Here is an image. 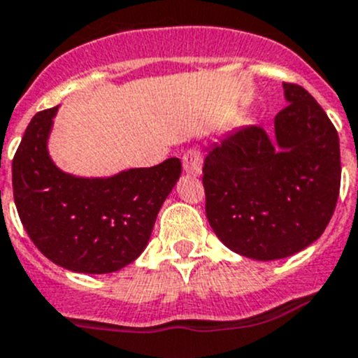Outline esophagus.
I'll use <instances>...</instances> for the list:
<instances>
[{"label":"esophagus","mask_w":358,"mask_h":358,"mask_svg":"<svg viewBox=\"0 0 358 358\" xmlns=\"http://www.w3.org/2000/svg\"><path fill=\"white\" fill-rule=\"evenodd\" d=\"M182 166H185V172L189 173V176H201L202 154L196 149H189L188 152H185V156H182Z\"/></svg>","instance_id":"1"}]
</instances>
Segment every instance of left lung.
I'll use <instances>...</instances> for the list:
<instances>
[{
    "label": "left lung",
    "instance_id": "left-lung-1",
    "mask_svg": "<svg viewBox=\"0 0 358 358\" xmlns=\"http://www.w3.org/2000/svg\"><path fill=\"white\" fill-rule=\"evenodd\" d=\"M287 106L273 134L261 126L227 133L204 159L206 216L227 248L275 261L313 245L339 196V136L313 96L284 83Z\"/></svg>",
    "mask_w": 358,
    "mask_h": 358
}]
</instances>
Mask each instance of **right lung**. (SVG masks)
I'll use <instances>...</instances> for the list:
<instances>
[{"instance_id": "1", "label": "right lung", "mask_w": 358, "mask_h": 358, "mask_svg": "<svg viewBox=\"0 0 358 358\" xmlns=\"http://www.w3.org/2000/svg\"><path fill=\"white\" fill-rule=\"evenodd\" d=\"M58 106L26 127L12 162L19 218L35 247L76 273H113L145 250L163 202L181 177L179 157L108 177L64 172L49 154Z\"/></svg>"}]
</instances>
